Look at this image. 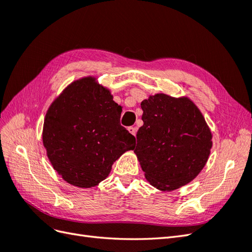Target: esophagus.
I'll return each instance as SVG.
<instances>
[{
  "instance_id": "1",
  "label": "esophagus",
  "mask_w": 252,
  "mask_h": 252,
  "mask_svg": "<svg viewBox=\"0 0 252 252\" xmlns=\"http://www.w3.org/2000/svg\"><path fill=\"white\" fill-rule=\"evenodd\" d=\"M128 131L130 132L132 135H135V133H136V128H135V127H132V126L128 127Z\"/></svg>"
}]
</instances>
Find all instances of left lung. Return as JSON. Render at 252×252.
<instances>
[{"mask_svg": "<svg viewBox=\"0 0 252 252\" xmlns=\"http://www.w3.org/2000/svg\"><path fill=\"white\" fill-rule=\"evenodd\" d=\"M144 124L134 152L150 185L172 191L191 182L207 163L212 134L200 109L188 97L165 94L141 103Z\"/></svg>", "mask_w": 252, "mask_h": 252, "instance_id": "left-lung-1", "label": "left lung"}]
</instances>
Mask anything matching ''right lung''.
Returning a JSON list of instances; mask_svg holds the SVG:
<instances>
[{
	"label": "right lung",
	"instance_id": "obj_1",
	"mask_svg": "<svg viewBox=\"0 0 252 252\" xmlns=\"http://www.w3.org/2000/svg\"><path fill=\"white\" fill-rule=\"evenodd\" d=\"M122 107L109 89L86 77L72 82L47 110L43 144L61 177L81 188L97 185L113 162L134 149L135 139L120 124Z\"/></svg>",
	"mask_w": 252,
	"mask_h": 252
}]
</instances>
